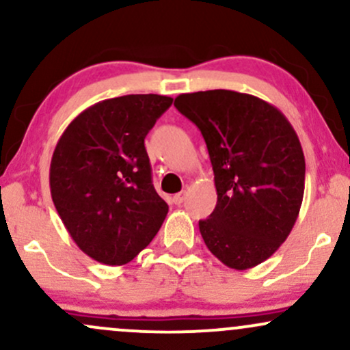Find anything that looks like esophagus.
<instances>
[{
  "mask_svg": "<svg viewBox=\"0 0 350 350\" xmlns=\"http://www.w3.org/2000/svg\"><path fill=\"white\" fill-rule=\"evenodd\" d=\"M186 198H187V192L183 191V192H179V194H176L174 198H172V200H174L176 206H180V204H183L184 200H186Z\"/></svg>",
  "mask_w": 350,
  "mask_h": 350,
  "instance_id": "34e87169",
  "label": "esophagus"
}]
</instances>
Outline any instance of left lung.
Instances as JSON below:
<instances>
[{
  "mask_svg": "<svg viewBox=\"0 0 350 350\" xmlns=\"http://www.w3.org/2000/svg\"><path fill=\"white\" fill-rule=\"evenodd\" d=\"M174 107L206 139L217 206L199 220L204 242L228 268L265 262L288 239L304 194L303 148L276 107L234 90L183 94Z\"/></svg>",
  "mask_w": 350,
  "mask_h": 350,
  "instance_id": "8db88e82",
  "label": "left lung"
}]
</instances>
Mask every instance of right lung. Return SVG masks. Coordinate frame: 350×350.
<instances>
[{
	"mask_svg": "<svg viewBox=\"0 0 350 350\" xmlns=\"http://www.w3.org/2000/svg\"><path fill=\"white\" fill-rule=\"evenodd\" d=\"M171 103L156 94L103 100L59 138L52 200L77 247L100 263L131 262L166 219L170 207L152 186L144 138Z\"/></svg>",
	"mask_w": 350,
	"mask_h": 350,
	"instance_id": "1",
	"label": "right lung"
}]
</instances>
